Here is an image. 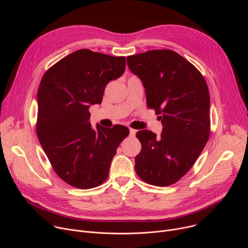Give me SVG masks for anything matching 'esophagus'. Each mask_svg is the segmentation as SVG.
Segmentation results:
<instances>
[{"instance_id":"34e87169","label":"esophagus","mask_w":248,"mask_h":248,"mask_svg":"<svg viewBox=\"0 0 248 248\" xmlns=\"http://www.w3.org/2000/svg\"><path fill=\"white\" fill-rule=\"evenodd\" d=\"M135 133H136V130L135 129H133V128H130L129 129V134H130V136H135Z\"/></svg>"}]
</instances>
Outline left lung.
Wrapping results in <instances>:
<instances>
[{
    "mask_svg": "<svg viewBox=\"0 0 248 248\" xmlns=\"http://www.w3.org/2000/svg\"><path fill=\"white\" fill-rule=\"evenodd\" d=\"M131 72L143 82L147 107L161 120L163 131L139 130L141 146L135 171L146 184L169 186L191 169L210 136V95L199 70L169 49L126 58Z\"/></svg>",
    "mask_w": 248,
    "mask_h": 248,
    "instance_id": "1",
    "label": "left lung"
}]
</instances>
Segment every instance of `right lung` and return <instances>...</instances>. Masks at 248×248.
<instances>
[{
    "mask_svg": "<svg viewBox=\"0 0 248 248\" xmlns=\"http://www.w3.org/2000/svg\"><path fill=\"white\" fill-rule=\"evenodd\" d=\"M125 58L80 49L62 58L44 74L37 93L36 132L60 179L77 188L102 185L126 126L89 123L90 105L101 104L105 87L124 72Z\"/></svg>",
    "mask_w": 248,
    "mask_h": 248,
    "instance_id": "add662e5",
    "label": "right lung"
}]
</instances>
